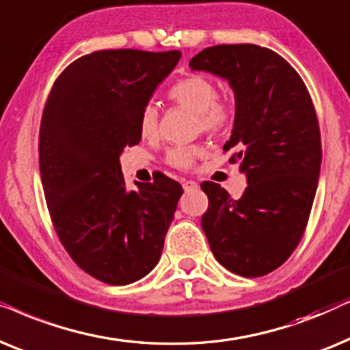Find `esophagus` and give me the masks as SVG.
I'll return each mask as SVG.
<instances>
[{
    "label": "esophagus",
    "mask_w": 350,
    "mask_h": 350,
    "mask_svg": "<svg viewBox=\"0 0 350 350\" xmlns=\"http://www.w3.org/2000/svg\"><path fill=\"white\" fill-rule=\"evenodd\" d=\"M183 187H184L185 192H189V190H195V189H197L198 184L195 183V180H184Z\"/></svg>",
    "instance_id": "1"
}]
</instances>
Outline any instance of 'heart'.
I'll use <instances>...</instances> for the list:
<instances>
[{
    "label": "heart",
    "instance_id": "heart-1",
    "mask_svg": "<svg viewBox=\"0 0 350 350\" xmlns=\"http://www.w3.org/2000/svg\"><path fill=\"white\" fill-rule=\"evenodd\" d=\"M167 97L184 109L192 110L197 116V129L209 136H222L234 126L237 109L230 100L219 97L217 85L203 75H189L180 78L167 91ZM139 133L142 137H153L158 133V109L153 104L144 105L139 115ZM202 148L179 146L166 153L167 165L187 170L193 165Z\"/></svg>",
    "mask_w": 350,
    "mask_h": 350
}]
</instances>
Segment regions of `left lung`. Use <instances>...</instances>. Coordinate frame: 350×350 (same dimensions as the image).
I'll return each instance as SVG.
<instances>
[{"label": "left lung", "mask_w": 350, "mask_h": 350, "mask_svg": "<svg viewBox=\"0 0 350 350\" xmlns=\"http://www.w3.org/2000/svg\"><path fill=\"white\" fill-rule=\"evenodd\" d=\"M189 65L234 88L237 116L224 150L248 179L237 200L216 183L202 184L209 202L202 227L227 270L267 275L299 245L319 184L321 139L310 94L280 54L258 44L211 46Z\"/></svg>", "instance_id": "left-lung-1"}]
</instances>
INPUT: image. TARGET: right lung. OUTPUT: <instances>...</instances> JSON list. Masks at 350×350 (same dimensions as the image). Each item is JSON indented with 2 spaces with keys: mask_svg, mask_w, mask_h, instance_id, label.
I'll use <instances>...</instances> for the list:
<instances>
[{
  "mask_svg": "<svg viewBox=\"0 0 350 350\" xmlns=\"http://www.w3.org/2000/svg\"><path fill=\"white\" fill-rule=\"evenodd\" d=\"M179 59V51H94L59 75L46 100L38 152L51 221L75 264L107 285L155 267L183 195L165 174L128 190L118 160L141 141V110Z\"/></svg>",
  "mask_w": 350,
  "mask_h": 350,
  "instance_id": "add662e5",
  "label": "right lung"
}]
</instances>
